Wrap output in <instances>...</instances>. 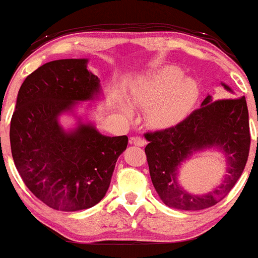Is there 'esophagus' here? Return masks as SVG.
Returning a JSON list of instances; mask_svg holds the SVG:
<instances>
[{
  "label": "esophagus",
  "mask_w": 258,
  "mask_h": 258,
  "mask_svg": "<svg viewBox=\"0 0 258 258\" xmlns=\"http://www.w3.org/2000/svg\"><path fill=\"white\" fill-rule=\"evenodd\" d=\"M130 142H131V144H135V146H138V147H144L147 144L146 141H144L141 136H135V137H131Z\"/></svg>",
  "instance_id": "obj_1"
}]
</instances>
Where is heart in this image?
Here are the masks:
<instances>
[{
	"mask_svg": "<svg viewBox=\"0 0 258 258\" xmlns=\"http://www.w3.org/2000/svg\"><path fill=\"white\" fill-rule=\"evenodd\" d=\"M198 97L196 81L183 77V72L174 66L161 67L140 78L130 89V100L146 107V120L154 128H168L187 116ZM121 111L132 116L127 103L120 104Z\"/></svg>",
	"mask_w": 258,
	"mask_h": 258,
	"instance_id": "b5f03b06",
	"label": "heart"
}]
</instances>
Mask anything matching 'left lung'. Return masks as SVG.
<instances>
[{"instance_id":"8db88e82","label":"left lung","mask_w":258,"mask_h":258,"mask_svg":"<svg viewBox=\"0 0 258 258\" xmlns=\"http://www.w3.org/2000/svg\"><path fill=\"white\" fill-rule=\"evenodd\" d=\"M226 90L233 93L226 84ZM149 174L166 206L181 211H200L217 205L234 187L244 171L250 152V124L245 97L212 100L207 95L201 107L176 126L144 135ZM217 148L225 154L227 174L216 189L205 195L189 194L180 187L177 172L194 152Z\"/></svg>"}]
</instances>
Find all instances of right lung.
<instances>
[{
    "label": "right lung",
    "instance_id": "right-lung-1",
    "mask_svg": "<svg viewBox=\"0 0 258 258\" xmlns=\"http://www.w3.org/2000/svg\"><path fill=\"white\" fill-rule=\"evenodd\" d=\"M87 63V58L56 60L30 73L11 120L17 170L34 196L56 211H82L100 202L128 143L127 136L107 137L90 122L78 120L70 131L58 122L78 101L100 94V81Z\"/></svg>",
    "mask_w": 258,
    "mask_h": 258
}]
</instances>
